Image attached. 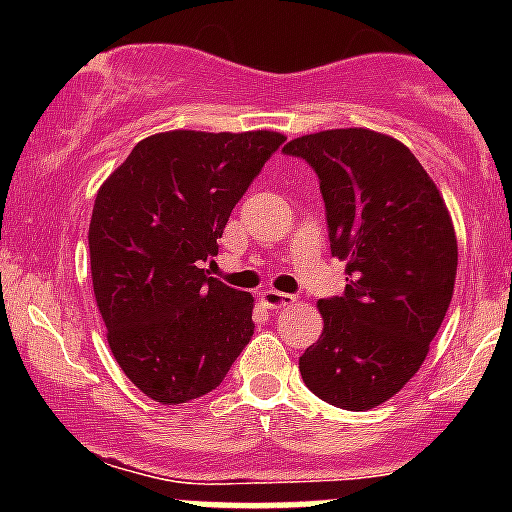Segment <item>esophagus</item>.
I'll use <instances>...</instances> for the list:
<instances>
[{"label": "esophagus", "instance_id": "1", "mask_svg": "<svg viewBox=\"0 0 512 512\" xmlns=\"http://www.w3.org/2000/svg\"><path fill=\"white\" fill-rule=\"evenodd\" d=\"M262 304H265L267 309H282L294 304V297L292 294L277 292V289H265V292H262Z\"/></svg>", "mask_w": 512, "mask_h": 512}]
</instances>
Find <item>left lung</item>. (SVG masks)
<instances>
[{
    "mask_svg": "<svg viewBox=\"0 0 512 512\" xmlns=\"http://www.w3.org/2000/svg\"><path fill=\"white\" fill-rule=\"evenodd\" d=\"M319 175L332 255L347 262L342 297L319 299L322 337L299 374L327 404L366 411L421 369L453 297L458 242L441 190L414 153L369 128L289 141Z\"/></svg>",
    "mask_w": 512,
    "mask_h": 512,
    "instance_id": "8db88e82",
    "label": "left lung"
}]
</instances>
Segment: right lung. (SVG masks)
<instances>
[{
	"mask_svg": "<svg viewBox=\"0 0 512 512\" xmlns=\"http://www.w3.org/2000/svg\"><path fill=\"white\" fill-rule=\"evenodd\" d=\"M277 131H165L98 188L91 280L123 374L158 404L208 394L252 339L250 292L208 277L237 200L282 146Z\"/></svg>",
	"mask_w": 512,
	"mask_h": 512,
	"instance_id": "right-lung-1",
	"label": "right lung"
}]
</instances>
